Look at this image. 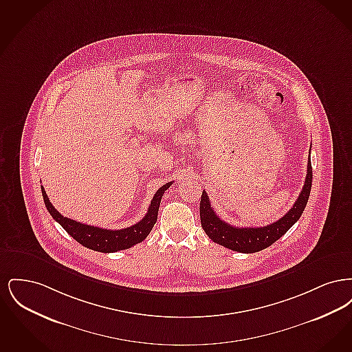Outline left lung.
Instances as JSON below:
<instances>
[{"label":"left lung","mask_w":352,"mask_h":352,"mask_svg":"<svg viewBox=\"0 0 352 352\" xmlns=\"http://www.w3.org/2000/svg\"><path fill=\"white\" fill-rule=\"evenodd\" d=\"M313 182V168L311 161H307V174L305 184L302 188L298 199L294 206L285 214L284 217L277 221L265 226V227H234L224 220L219 218L217 212L210 204L207 192L203 190L201 192V228L207 236L217 244H220L228 250L241 253H254L263 251L277 241L281 236H284L289 228L301 218L302 212L309 201L310 190Z\"/></svg>","instance_id":"left-lung-1"}]
</instances>
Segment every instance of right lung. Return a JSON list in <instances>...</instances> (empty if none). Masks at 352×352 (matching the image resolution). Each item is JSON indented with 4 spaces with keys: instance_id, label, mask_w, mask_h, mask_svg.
Listing matches in <instances>:
<instances>
[{
    "instance_id": "right-lung-1",
    "label": "right lung",
    "mask_w": 352,
    "mask_h": 352,
    "mask_svg": "<svg viewBox=\"0 0 352 352\" xmlns=\"http://www.w3.org/2000/svg\"><path fill=\"white\" fill-rule=\"evenodd\" d=\"M171 184L173 182H168L157 190V192L151 199L149 210L142 220H140L132 227L122 228V230H104V228L83 224L80 221L60 215L55 210V207L51 204L43 186H42V197L51 217L54 220H56L66 230V232L69 236H72L78 243H80L83 247L89 248L92 251L111 253V252L128 250L146 239V236L151 234V228L157 221L158 208H160L162 195L165 194V191L171 186Z\"/></svg>"
}]
</instances>
